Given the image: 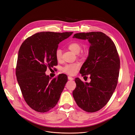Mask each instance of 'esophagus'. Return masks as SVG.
Wrapping results in <instances>:
<instances>
[{
  "instance_id": "obj_1",
  "label": "esophagus",
  "mask_w": 135,
  "mask_h": 135,
  "mask_svg": "<svg viewBox=\"0 0 135 135\" xmlns=\"http://www.w3.org/2000/svg\"><path fill=\"white\" fill-rule=\"evenodd\" d=\"M68 80H73V78H72V77H71V76H68Z\"/></svg>"
}]
</instances>
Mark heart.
Masks as SVG:
<instances>
[{
  "label": "heart",
  "mask_w": 135,
  "mask_h": 135,
  "mask_svg": "<svg viewBox=\"0 0 135 135\" xmlns=\"http://www.w3.org/2000/svg\"><path fill=\"white\" fill-rule=\"evenodd\" d=\"M68 48L69 50L71 51L75 54H78L80 56H83V53H80L79 52L81 50V46L80 44L76 42H73L69 44L68 45ZM55 56L57 61H60L62 59V51L60 49H57L55 52ZM80 65L79 63H74L71 64H68L62 68V71L66 73V74L73 75H74L78 68H79Z\"/></svg>",
  "instance_id": "heart-1"
}]
</instances>
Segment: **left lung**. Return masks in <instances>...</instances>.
<instances>
[{
    "label": "left lung",
    "instance_id": "1",
    "mask_svg": "<svg viewBox=\"0 0 135 135\" xmlns=\"http://www.w3.org/2000/svg\"><path fill=\"white\" fill-rule=\"evenodd\" d=\"M73 38L87 39L90 44L89 55L80 73L82 76L90 75L91 80L89 83H84L76 78L73 97L84 111L96 112L107 104L116 89L120 68L119 55L114 42L102 32L76 33Z\"/></svg>",
    "mask_w": 135,
    "mask_h": 135
}]
</instances>
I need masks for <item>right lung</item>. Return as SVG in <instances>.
Returning a JSON list of instances; mask_svg holds the SVG:
<instances>
[{
  "label": "right lung",
  "mask_w": 135,
  "mask_h": 135,
  "mask_svg": "<svg viewBox=\"0 0 135 135\" xmlns=\"http://www.w3.org/2000/svg\"><path fill=\"white\" fill-rule=\"evenodd\" d=\"M73 32H42L27 38L18 52L16 74L24 100L35 111L48 112L57 104L68 78L60 74L51 80L47 68L57 65L55 56L58 45Z\"/></svg>",
  "instance_id": "obj_1"
}]
</instances>
